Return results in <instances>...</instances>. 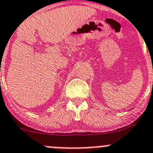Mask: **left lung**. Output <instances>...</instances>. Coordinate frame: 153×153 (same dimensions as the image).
<instances>
[{"mask_svg":"<svg viewBox=\"0 0 153 153\" xmlns=\"http://www.w3.org/2000/svg\"><path fill=\"white\" fill-rule=\"evenodd\" d=\"M152 84H153V83H152Z\"/></svg>","mask_w":153,"mask_h":153,"instance_id":"obj_1","label":"left lung"}]
</instances>
